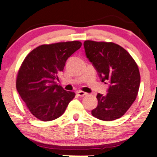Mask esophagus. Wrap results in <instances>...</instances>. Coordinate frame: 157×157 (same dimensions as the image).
Instances as JSON below:
<instances>
[{"instance_id": "34e87169", "label": "esophagus", "mask_w": 157, "mask_h": 157, "mask_svg": "<svg viewBox=\"0 0 157 157\" xmlns=\"http://www.w3.org/2000/svg\"><path fill=\"white\" fill-rule=\"evenodd\" d=\"M88 93L84 92V91H82V90H80V91H77V95L78 96H84L85 95H87Z\"/></svg>"}]
</instances>
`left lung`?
Wrapping results in <instances>:
<instances>
[{"label": "left lung", "instance_id": "left-lung-1", "mask_svg": "<svg viewBox=\"0 0 157 157\" xmlns=\"http://www.w3.org/2000/svg\"><path fill=\"white\" fill-rule=\"evenodd\" d=\"M84 48L102 82L110 83L106 95L98 93V106L91 114L104 121L120 118L138 96L140 82L138 65L130 53L116 43L85 40Z\"/></svg>", "mask_w": 157, "mask_h": 157}]
</instances>
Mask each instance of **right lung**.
<instances>
[{"instance_id":"right-lung-1","label":"right lung","mask_w":157,"mask_h":157,"mask_svg":"<svg viewBox=\"0 0 157 157\" xmlns=\"http://www.w3.org/2000/svg\"><path fill=\"white\" fill-rule=\"evenodd\" d=\"M82 45L80 41L44 44L24 59L16 86L31 114L41 121L54 120L64 114L75 93L56 84L67 59Z\"/></svg>"}]
</instances>
